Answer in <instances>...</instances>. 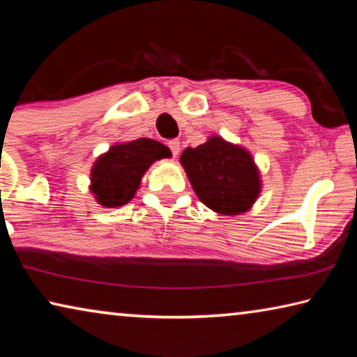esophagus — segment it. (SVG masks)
I'll use <instances>...</instances> for the list:
<instances>
[{
	"label": "esophagus",
	"mask_w": 357,
	"mask_h": 357,
	"mask_svg": "<svg viewBox=\"0 0 357 357\" xmlns=\"http://www.w3.org/2000/svg\"><path fill=\"white\" fill-rule=\"evenodd\" d=\"M168 148H170L173 157H176L179 154V151H181L179 140H170V142H168Z\"/></svg>",
	"instance_id": "1"
}]
</instances>
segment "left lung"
<instances>
[{"mask_svg":"<svg viewBox=\"0 0 357 357\" xmlns=\"http://www.w3.org/2000/svg\"><path fill=\"white\" fill-rule=\"evenodd\" d=\"M181 164L198 198L219 214L245 213L261 189L252 155L220 137L187 148L181 154Z\"/></svg>","mask_w":357,"mask_h":357,"instance_id":"8db88e82","label":"left lung"}]
</instances>
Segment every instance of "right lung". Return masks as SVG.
Segmentation results:
<instances>
[{
	"instance_id": "obj_1",
	"label": "right lung",
	"mask_w": 357,
	"mask_h": 357,
	"mask_svg": "<svg viewBox=\"0 0 357 357\" xmlns=\"http://www.w3.org/2000/svg\"><path fill=\"white\" fill-rule=\"evenodd\" d=\"M165 144L149 138L114 144L91 170V190L102 206H123L134 198L142 176L153 162L170 157Z\"/></svg>"
}]
</instances>
